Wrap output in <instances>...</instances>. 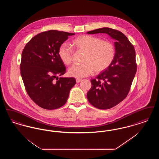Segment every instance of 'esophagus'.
<instances>
[{"label": "esophagus", "mask_w": 159, "mask_h": 159, "mask_svg": "<svg viewBox=\"0 0 159 159\" xmlns=\"http://www.w3.org/2000/svg\"><path fill=\"white\" fill-rule=\"evenodd\" d=\"M81 80H81V79H76V83H79Z\"/></svg>", "instance_id": "obj_1"}]
</instances>
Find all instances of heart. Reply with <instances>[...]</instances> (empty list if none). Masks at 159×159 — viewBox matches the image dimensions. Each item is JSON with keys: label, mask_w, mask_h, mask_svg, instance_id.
Returning <instances> with one entry per match:
<instances>
[{"label": "heart", "mask_w": 159, "mask_h": 159, "mask_svg": "<svg viewBox=\"0 0 159 159\" xmlns=\"http://www.w3.org/2000/svg\"><path fill=\"white\" fill-rule=\"evenodd\" d=\"M78 51L85 52L81 64H74L68 69L69 76L81 79L89 76L93 71L99 73L105 71L112 64L115 57V47L109 41L101 38L83 35L73 41ZM58 56L62 62L68 65L73 60L74 51L70 46L64 43L58 48Z\"/></svg>", "instance_id": "obj_1"}]
</instances>
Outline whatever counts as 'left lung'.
I'll list each match as a JSON object with an SVG mask.
<instances>
[{
	"mask_svg": "<svg viewBox=\"0 0 159 159\" xmlns=\"http://www.w3.org/2000/svg\"><path fill=\"white\" fill-rule=\"evenodd\" d=\"M87 33H106L116 40L115 57L111 65L96 79H91L92 87L87 93L91 105L101 110L109 109L126 98L130 89L137 69L135 51L120 31L104 27Z\"/></svg>",
	"mask_w": 159,
	"mask_h": 159,
	"instance_id": "obj_1",
	"label": "left lung"
}]
</instances>
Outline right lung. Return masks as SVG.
<instances>
[{
	"instance_id": "1",
	"label": "right lung",
	"mask_w": 159,
	"mask_h": 159,
	"mask_svg": "<svg viewBox=\"0 0 159 159\" xmlns=\"http://www.w3.org/2000/svg\"><path fill=\"white\" fill-rule=\"evenodd\" d=\"M65 31L42 32L25 46L21 55L20 73L29 96L38 106L54 110L64 106L76 81L73 77H60L66 68L58 56V48L68 36Z\"/></svg>"
}]
</instances>
